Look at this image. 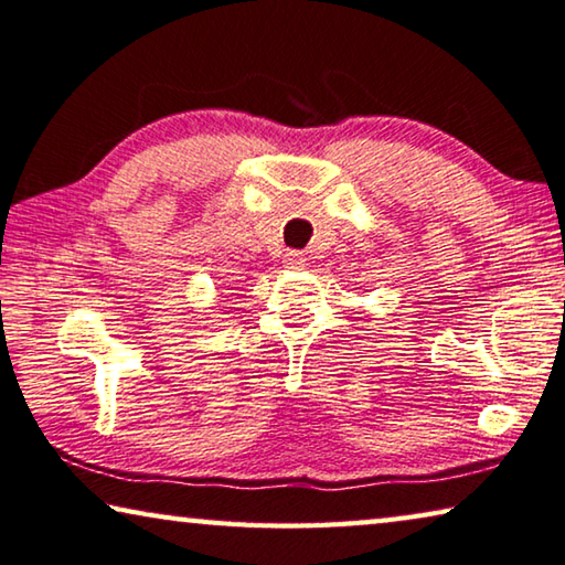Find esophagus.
Returning <instances> with one entry per match:
<instances>
[{
  "label": "esophagus",
  "instance_id": "obj_1",
  "mask_svg": "<svg viewBox=\"0 0 565 565\" xmlns=\"http://www.w3.org/2000/svg\"><path fill=\"white\" fill-rule=\"evenodd\" d=\"M282 263H285V267H288V270H300V267L305 265V255L298 253V249H290V253H285Z\"/></svg>",
  "mask_w": 565,
  "mask_h": 565
}]
</instances>
